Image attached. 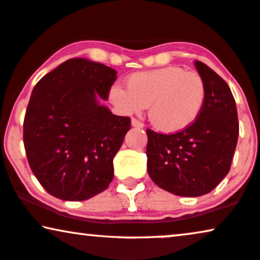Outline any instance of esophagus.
Returning a JSON list of instances; mask_svg holds the SVG:
<instances>
[{
    "label": "esophagus",
    "mask_w": 260,
    "mask_h": 260,
    "mask_svg": "<svg viewBox=\"0 0 260 260\" xmlns=\"http://www.w3.org/2000/svg\"><path fill=\"white\" fill-rule=\"evenodd\" d=\"M132 126L133 127H137V128H143L144 127V123L140 122V121L137 120V119H132Z\"/></svg>",
    "instance_id": "1"
}]
</instances>
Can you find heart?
Masks as SVG:
<instances>
[{
    "instance_id": "b5f03b06",
    "label": "heart",
    "mask_w": 260,
    "mask_h": 260,
    "mask_svg": "<svg viewBox=\"0 0 260 260\" xmlns=\"http://www.w3.org/2000/svg\"><path fill=\"white\" fill-rule=\"evenodd\" d=\"M126 85H114L110 101L126 114L140 113L149 106L151 123L164 133L192 126L205 104L206 87L200 74L177 66L137 72Z\"/></svg>"
}]
</instances>
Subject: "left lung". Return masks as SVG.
Returning <instances> with one entry per match:
<instances>
[{
    "label": "left lung",
    "instance_id": "8db88e82",
    "mask_svg": "<svg viewBox=\"0 0 260 260\" xmlns=\"http://www.w3.org/2000/svg\"><path fill=\"white\" fill-rule=\"evenodd\" d=\"M194 64L206 87L196 122L173 134L146 129L147 173L160 188L181 197L206 194L224 179L239 137L238 110L228 84L203 62Z\"/></svg>",
    "mask_w": 260,
    "mask_h": 260
}]
</instances>
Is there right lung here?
Masks as SVG:
<instances>
[{
  "label": "right lung",
  "mask_w": 260,
  "mask_h": 260,
  "mask_svg": "<svg viewBox=\"0 0 260 260\" xmlns=\"http://www.w3.org/2000/svg\"><path fill=\"white\" fill-rule=\"evenodd\" d=\"M116 71L86 58H71L32 90L24 120V146L39 183L51 196L81 202L108 188L113 159L131 119L111 114Z\"/></svg>",
  "instance_id": "add662e5"
}]
</instances>
